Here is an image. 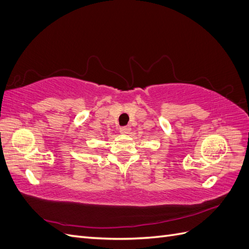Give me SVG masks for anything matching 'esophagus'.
I'll list each match as a JSON object with an SVG mask.
<instances>
[{
    "instance_id": "1",
    "label": "esophagus",
    "mask_w": 249,
    "mask_h": 249,
    "mask_svg": "<svg viewBox=\"0 0 249 249\" xmlns=\"http://www.w3.org/2000/svg\"><path fill=\"white\" fill-rule=\"evenodd\" d=\"M119 131H120V133L122 134H127L129 133L130 131H131V126L130 125H124V126H122L119 129Z\"/></svg>"
}]
</instances>
